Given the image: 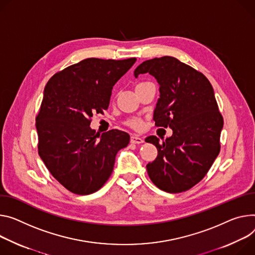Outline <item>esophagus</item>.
I'll list each match as a JSON object with an SVG mask.
<instances>
[{"mask_svg":"<svg viewBox=\"0 0 255 255\" xmlns=\"http://www.w3.org/2000/svg\"><path fill=\"white\" fill-rule=\"evenodd\" d=\"M131 143H134V144H140V143H143L144 140L143 138L139 137V136H136V135H133L131 136Z\"/></svg>","mask_w":255,"mask_h":255,"instance_id":"34e87169","label":"esophagus"}]
</instances>
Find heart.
Here are the masks:
<instances>
[{"instance_id": "b5f03b06", "label": "heart", "mask_w": 255, "mask_h": 255, "mask_svg": "<svg viewBox=\"0 0 255 255\" xmlns=\"http://www.w3.org/2000/svg\"><path fill=\"white\" fill-rule=\"evenodd\" d=\"M139 84H142V83H139ZM138 84V85H139ZM128 126H130L131 128H134V129H138L141 127V121L138 120V119H132V120H129L127 122Z\"/></svg>"}]
</instances>
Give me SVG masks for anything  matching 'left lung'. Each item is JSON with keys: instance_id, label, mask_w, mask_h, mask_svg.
Masks as SVG:
<instances>
[{"instance_id": "left-lung-1", "label": "left lung", "mask_w": 255, "mask_h": 255, "mask_svg": "<svg viewBox=\"0 0 255 255\" xmlns=\"http://www.w3.org/2000/svg\"><path fill=\"white\" fill-rule=\"evenodd\" d=\"M145 73L159 85L155 126L173 130L161 142L153 135L145 139L157 148L156 158L146 165L147 174L161 190L186 191L206 175L220 152L224 120L214 88L202 73L170 56L144 61L134 76Z\"/></svg>"}]
</instances>
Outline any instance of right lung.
I'll use <instances>...</instances> for the list:
<instances>
[{"mask_svg": "<svg viewBox=\"0 0 255 255\" xmlns=\"http://www.w3.org/2000/svg\"><path fill=\"white\" fill-rule=\"evenodd\" d=\"M135 61L85 59L45 85L35 124L38 154L69 191H98L113 172L116 154L128 145V133L111 130L98 139L89 126L92 115L108 109L113 86Z\"/></svg>", "mask_w": 255, "mask_h": 255, "instance_id": "right-lung-1", "label": "right lung"}]
</instances>
